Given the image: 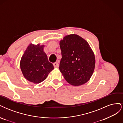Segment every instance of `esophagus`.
Returning <instances> with one entry per match:
<instances>
[{
	"label": "esophagus",
	"mask_w": 123,
	"mask_h": 123,
	"mask_svg": "<svg viewBox=\"0 0 123 123\" xmlns=\"http://www.w3.org/2000/svg\"><path fill=\"white\" fill-rule=\"evenodd\" d=\"M53 66H54V68H58V67L59 65H58V64L57 62H54L53 64Z\"/></svg>",
	"instance_id": "obj_1"
}]
</instances>
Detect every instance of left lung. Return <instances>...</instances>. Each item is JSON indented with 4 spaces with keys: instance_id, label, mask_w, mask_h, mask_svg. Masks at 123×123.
<instances>
[{
    "instance_id": "left-lung-1",
    "label": "left lung",
    "mask_w": 123,
    "mask_h": 123,
    "mask_svg": "<svg viewBox=\"0 0 123 123\" xmlns=\"http://www.w3.org/2000/svg\"><path fill=\"white\" fill-rule=\"evenodd\" d=\"M62 58L59 69L67 82L74 86L86 83L94 72L95 55L86 40L79 35L65 36L59 42Z\"/></svg>"
}]
</instances>
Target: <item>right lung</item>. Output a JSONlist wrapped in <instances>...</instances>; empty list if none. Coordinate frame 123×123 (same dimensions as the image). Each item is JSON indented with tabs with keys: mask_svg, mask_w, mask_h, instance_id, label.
<instances>
[{
	"mask_svg": "<svg viewBox=\"0 0 123 123\" xmlns=\"http://www.w3.org/2000/svg\"><path fill=\"white\" fill-rule=\"evenodd\" d=\"M44 45L30 44L22 56L20 67L26 80L34 84L45 80L54 69L43 51Z\"/></svg>",
	"mask_w": 123,
	"mask_h": 123,
	"instance_id": "1",
	"label": "right lung"
}]
</instances>
